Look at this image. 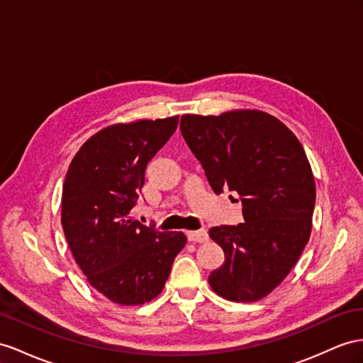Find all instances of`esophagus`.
I'll use <instances>...</instances> for the list:
<instances>
[{
  "label": "esophagus",
  "instance_id": "34e87169",
  "mask_svg": "<svg viewBox=\"0 0 363 363\" xmlns=\"http://www.w3.org/2000/svg\"><path fill=\"white\" fill-rule=\"evenodd\" d=\"M185 235H187V239L190 242H206L208 239L206 230H190V231H185Z\"/></svg>",
  "mask_w": 363,
  "mask_h": 363
}]
</instances>
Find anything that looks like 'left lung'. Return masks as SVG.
Returning <instances> with one entry per match:
<instances>
[{
    "mask_svg": "<svg viewBox=\"0 0 363 363\" xmlns=\"http://www.w3.org/2000/svg\"><path fill=\"white\" fill-rule=\"evenodd\" d=\"M181 132L211 190L235 191L244 222L210 228L225 261L208 276L211 290L233 302H256L291 272L308 242L315 184L299 139L262 110L218 116L182 115Z\"/></svg>",
    "mask_w": 363,
    "mask_h": 363,
    "instance_id": "1",
    "label": "left lung"
}]
</instances>
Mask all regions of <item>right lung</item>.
Here are the masks:
<instances>
[{
  "label": "right lung",
  "mask_w": 363,
  "mask_h": 363,
  "mask_svg": "<svg viewBox=\"0 0 363 363\" xmlns=\"http://www.w3.org/2000/svg\"><path fill=\"white\" fill-rule=\"evenodd\" d=\"M179 116L136 119L99 130L81 145L62 184L61 224L87 282L108 301L143 305L162 291L182 231H157L130 216L147 164Z\"/></svg>",
  "instance_id": "add662e5"
}]
</instances>
